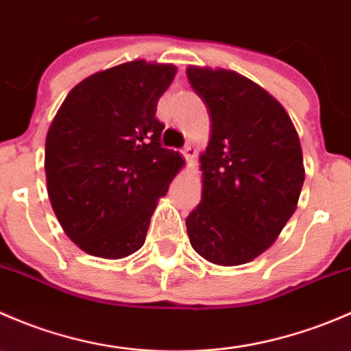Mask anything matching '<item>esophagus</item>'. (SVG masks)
<instances>
[{
    "label": "esophagus",
    "mask_w": 351,
    "mask_h": 351,
    "mask_svg": "<svg viewBox=\"0 0 351 351\" xmlns=\"http://www.w3.org/2000/svg\"><path fill=\"white\" fill-rule=\"evenodd\" d=\"M182 153H183V156H185V158H186V161H189V165H195V161H197V151H195V147L186 146L185 149L182 151Z\"/></svg>",
    "instance_id": "esophagus-1"
}]
</instances>
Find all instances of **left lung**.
I'll use <instances>...</instances> for the list:
<instances>
[{"label":"left lung","mask_w":351,"mask_h":351,"mask_svg":"<svg viewBox=\"0 0 351 351\" xmlns=\"http://www.w3.org/2000/svg\"><path fill=\"white\" fill-rule=\"evenodd\" d=\"M186 77L210 113L202 200L186 219L190 244L214 265L250 263L297 208L306 178L299 134L280 101L250 77L208 66H189Z\"/></svg>","instance_id":"1"}]
</instances>
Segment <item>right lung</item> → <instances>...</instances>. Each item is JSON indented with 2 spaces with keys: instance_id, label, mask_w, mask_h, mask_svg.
<instances>
[{
  "instance_id": "1",
  "label": "right lung",
  "mask_w": 351,
  "mask_h": 351,
  "mask_svg": "<svg viewBox=\"0 0 351 351\" xmlns=\"http://www.w3.org/2000/svg\"><path fill=\"white\" fill-rule=\"evenodd\" d=\"M176 66L144 59L84 77L67 93L45 137L52 210L77 247L105 260L136 253L185 161L161 147L156 107Z\"/></svg>"
}]
</instances>
